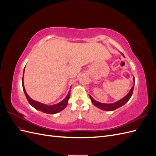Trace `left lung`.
<instances>
[{"instance_id": "left-lung-1", "label": "left lung", "mask_w": 156, "mask_h": 156, "mask_svg": "<svg viewBox=\"0 0 156 156\" xmlns=\"http://www.w3.org/2000/svg\"><path fill=\"white\" fill-rule=\"evenodd\" d=\"M123 56H124V55H123ZM133 81L135 83V78H133ZM133 88H134V85L132 87L129 92L127 94V95L126 96H125L124 98H122V100H119V101H117L114 103H112V104H106V103H100L96 100H94V99L90 95H89V96H90V100H91L93 104L95 106L98 107V108H101V109L104 110V111H114V110L116 109V108L122 107V105H124L127 101H129L130 98L132 96V94H133Z\"/></svg>"}]
</instances>
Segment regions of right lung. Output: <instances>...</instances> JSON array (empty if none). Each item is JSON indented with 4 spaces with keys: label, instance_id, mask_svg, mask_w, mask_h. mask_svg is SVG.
<instances>
[{
    "label": "right lung",
    "instance_id": "1",
    "mask_svg": "<svg viewBox=\"0 0 156 156\" xmlns=\"http://www.w3.org/2000/svg\"><path fill=\"white\" fill-rule=\"evenodd\" d=\"M23 75H24V73H23ZM22 84H23V90H24V93L25 94V96L27 99L28 101H29V103L33 107L36 108L37 110L40 111L45 113H48V114H55V113H57L60 112L61 111H62L64 108H66V107L67 106L68 100L70 96V92H69L68 96L66 97V98L63 101L57 103V104H55L53 105H47L45 104H43V103L34 101L33 100H32L29 96H28V94H27L25 89L24 88V84H23V77L22 79Z\"/></svg>",
    "mask_w": 156,
    "mask_h": 156
}]
</instances>
